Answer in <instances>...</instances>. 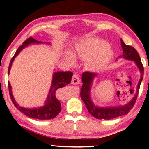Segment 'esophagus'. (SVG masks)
I'll use <instances>...</instances> for the list:
<instances>
[{
  "label": "esophagus",
  "mask_w": 149,
  "mask_h": 149,
  "mask_svg": "<svg viewBox=\"0 0 149 149\" xmlns=\"http://www.w3.org/2000/svg\"><path fill=\"white\" fill-rule=\"evenodd\" d=\"M72 84L73 85H77L79 84V83H80L81 81H80V79H79V74H77V73H74V74H73L72 76Z\"/></svg>",
  "instance_id": "obj_1"
}]
</instances>
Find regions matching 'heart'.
Here are the masks:
<instances>
[{
    "label": "heart",
    "mask_w": 149,
    "mask_h": 149,
    "mask_svg": "<svg viewBox=\"0 0 149 149\" xmlns=\"http://www.w3.org/2000/svg\"><path fill=\"white\" fill-rule=\"evenodd\" d=\"M74 55L81 60L87 61V66L90 70H97L109 64L113 53L107 42L96 38H90L77 47ZM67 58L70 62H74V58L70 54L67 55Z\"/></svg>",
    "instance_id": "b5f03b06"
}]
</instances>
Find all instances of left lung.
<instances>
[{
    "mask_svg": "<svg viewBox=\"0 0 149 149\" xmlns=\"http://www.w3.org/2000/svg\"><path fill=\"white\" fill-rule=\"evenodd\" d=\"M121 44L123 51V54L121 57H123L124 58L127 59V60H134L136 62V64H137L138 68L140 71V73H141V77H140L139 83H138L137 91H136V95L134 98L125 106L109 108H98L95 107L92 102L91 101L90 97H89V91H90V85L92 83L93 79L94 78L95 76H96V74L88 72V71L83 72L82 74V82L83 84L82 85V87L81 88L80 95L83 102L86 106L87 109L89 114L91 116H93V117H95V119L109 120L113 119V118L120 117L121 115H126L133 108L134 104H135L136 99H137L140 84H141L142 79H143V65H142L141 60H140L139 54H138V52L134 49V47L132 46L125 45L122 39H121Z\"/></svg>",
    "mask_w": 149,
    "mask_h": 149,
    "instance_id": "8db88e82",
    "label": "left lung"
}]
</instances>
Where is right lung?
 I'll list each match as a JSON object with an SVG mask.
<instances>
[{
  "mask_svg": "<svg viewBox=\"0 0 149 149\" xmlns=\"http://www.w3.org/2000/svg\"><path fill=\"white\" fill-rule=\"evenodd\" d=\"M40 41H37L35 38L32 37L28 38L24 41L21 46L17 49L16 51L15 55L11 60V62L9 63V69H8V72H10L12 62H13L14 59L17 55L23 49L24 47L31 43H40ZM73 73L70 71H67V72H58L54 74L53 77V81L52 83V86L49 92L47 100L46 101L45 105L43 107H40L38 109H28L26 108L21 107L15 102V100L13 98V95L11 93V87L10 83H8V87H9V95L11 97V101L14 106L19 109L20 111L22 112L24 114H25L26 116L29 117L32 119H37L40 120H47V119H52L56 117L57 115L60 113L62 109L61 107L60 102L59 99L56 96V91L57 89L62 88L63 87H65L70 83L71 79H72Z\"/></svg>",
  "mask_w": 149,
  "mask_h": 149,
  "instance_id": "right-lung-1",
  "label": "right lung"
}]
</instances>
